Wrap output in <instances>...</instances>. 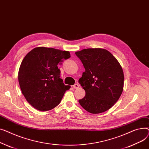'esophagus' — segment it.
<instances>
[{"label":"esophagus","mask_w":149,"mask_h":149,"mask_svg":"<svg viewBox=\"0 0 149 149\" xmlns=\"http://www.w3.org/2000/svg\"><path fill=\"white\" fill-rule=\"evenodd\" d=\"M79 85H78L77 84H75L73 86L74 89H77V88H79Z\"/></svg>","instance_id":"34e87169"}]
</instances>
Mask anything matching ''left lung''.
I'll return each mask as SVG.
<instances>
[{"label": "left lung", "instance_id": "left-lung-1", "mask_svg": "<svg viewBox=\"0 0 149 149\" xmlns=\"http://www.w3.org/2000/svg\"><path fill=\"white\" fill-rule=\"evenodd\" d=\"M75 54L85 69L79 79L85 95L79 102L91 113L105 112L117 102L123 92V69L105 49H85Z\"/></svg>", "mask_w": 149, "mask_h": 149}]
</instances>
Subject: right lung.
I'll return each instance as SVG.
<instances>
[{
	"label": "right lung",
	"instance_id": "obj_1",
	"mask_svg": "<svg viewBox=\"0 0 149 149\" xmlns=\"http://www.w3.org/2000/svg\"><path fill=\"white\" fill-rule=\"evenodd\" d=\"M70 58L68 51L36 47L23 59L19 71V82L25 99L34 108L49 111L58 106L69 85L60 78L58 64Z\"/></svg>",
	"mask_w": 149,
	"mask_h": 149
}]
</instances>
